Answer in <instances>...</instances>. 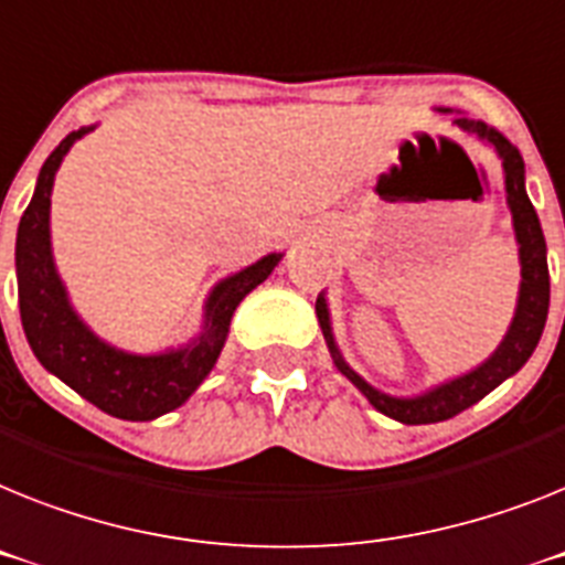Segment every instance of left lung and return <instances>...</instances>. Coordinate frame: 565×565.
I'll use <instances>...</instances> for the list:
<instances>
[{
    "label": "left lung",
    "instance_id": "1",
    "mask_svg": "<svg viewBox=\"0 0 565 565\" xmlns=\"http://www.w3.org/2000/svg\"><path fill=\"white\" fill-rule=\"evenodd\" d=\"M436 111L448 114L451 108H436ZM454 126L468 135L480 137L488 149H494V154L502 163V178H505V203L511 212V226H514L516 238V255H520V292H516L514 319H511L509 330L497 344V350L488 355L486 362L471 367L468 373L439 382V385L428 387V391L416 393V396H391V393L379 391L371 382H364L359 373L344 362L339 344L333 335V321H330V307H327L324 292L316 298V316H319V327L324 333L327 350L333 355V364L344 376L353 382L359 391L364 393V399L376 407L379 414L391 416V419L402 422V425H430V422H445L451 416L462 414L466 407L477 405L482 396L502 385L505 379L514 376L529 359H532L534 348H537L543 327H546L548 316V260H546V238H543V226L534 212L529 194H525V163L523 154L511 143L509 137H502L494 126H488L482 120H471L466 114L454 117Z\"/></svg>",
    "mask_w": 565,
    "mask_h": 565
}]
</instances>
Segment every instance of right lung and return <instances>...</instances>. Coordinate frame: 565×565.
<instances>
[{
    "label": "right lung",
    "instance_id": "1",
    "mask_svg": "<svg viewBox=\"0 0 565 565\" xmlns=\"http://www.w3.org/2000/svg\"><path fill=\"white\" fill-rule=\"evenodd\" d=\"M97 126L71 131L42 163L36 189L17 230L19 316L25 339L40 364L99 411L129 422H149L169 414L192 396L215 367L230 335V321L249 292L278 267L284 253H269L249 267L226 275L203 305V327L183 348L160 353H129L99 339L79 319L68 290L56 273L51 249V192L56 169L79 137Z\"/></svg>",
    "mask_w": 565,
    "mask_h": 565
}]
</instances>
